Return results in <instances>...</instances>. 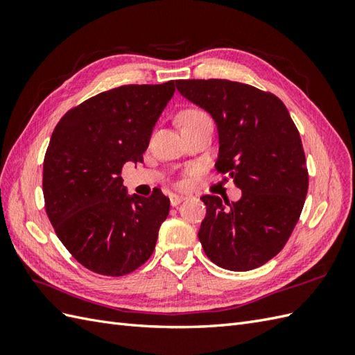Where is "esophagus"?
I'll return each mask as SVG.
<instances>
[{
  "instance_id": "esophagus-1",
  "label": "esophagus",
  "mask_w": 355,
  "mask_h": 355,
  "mask_svg": "<svg viewBox=\"0 0 355 355\" xmlns=\"http://www.w3.org/2000/svg\"><path fill=\"white\" fill-rule=\"evenodd\" d=\"M169 198H171V205L172 206H178L180 202L186 200V197H183V195H177V193H172Z\"/></svg>"
}]
</instances>
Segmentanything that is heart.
<instances>
[{
	"mask_svg": "<svg viewBox=\"0 0 355 355\" xmlns=\"http://www.w3.org/2000/svg\"><path fill=\"white\" fill-rule=\"evenodd\" d=\"M180 120H182V125L184 128V126L198 125L201 122H209L210 117L206 111H202L200 108H189V110H186L182 116H180Z\"/></svg>",
	"mask_w": 355,
	"mask_h": 355,
	"instance_id": "b5f03b06",
	"label": "heart"
}]
</instances>
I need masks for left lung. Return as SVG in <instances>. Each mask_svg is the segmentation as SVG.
Masks as SVG:
<instances>
[{"mask_svg":"<svg viewBox=\"0 0 355 355\" xmlns=\"http://www.w3.org/2000/svg\"><path fill=\"white\" fill-rule=\"evenodd\" d=\"M175 84L214 117L220 134L215 169L243 191L232 202L202 195L207 210L200 243L218 267L258 268L282 250L304 209L308 169L297 128L273 93L227 79Z\"/></svg>","mask_w":355,"mask_h":355,"instance_id":"1","label":"left lung"}]
</instances>
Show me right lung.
I'll return each mask as SVG.
<instances>
[{
	"label": "right lung",
	"mask_w": 355,
	"mask_h": 355,
	"mask_svg": "<svg viewBox=\"0 0 355 355\" xmlns=\"http://www.w3.org/2000/svg\"><path fill=\"white\" fill-rule=\"evenodd\" d=\"M175 82L122 85L89 97L59 120L44 157L45 212L58 238L85 268L123 276L153 254L171 201L158 189L128 197L120 177L141 163Z\"/></svg>",
	"instance_id": "right-lung-1"
}]
</instances>
